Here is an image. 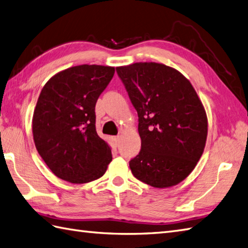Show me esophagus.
<instances>
[{
	"instance_id": "1",
	"label": "esophagus",
	"mask_w": 248,
	"mask_h": 248,
	"mask_svg": "<svg viewBox=\"0 0 248 248\" xmlns=\"http://www.w3.org/2000/svg\"><path fill=\"white\" fill-rule=\"evenodd\" d=\"M112 140H113L114 145L118 146V145H119V141H120V137H119V136H115V137H113Z\"/></svg>"
}]
</instances>
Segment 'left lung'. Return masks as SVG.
Here are the masks:
<instances>
[{
	"label": "left lung",
	"instance_id": "left-lung-1",
	"mask_svg": "<svg viewBox=\"0 0 248 248\" xmlns=\"http://www.w3.org/2000/svg\"><path fill=\"white\" fill-rule=\"evenodd\" d=\"M138 112L141 151L129 167L142 183L170 188L191 174L206 145L208 119L190 80L158 62L117 67Z\"/></svg>",
	"mask_w": 248,
	"mask_h": 248
}]
</instances>
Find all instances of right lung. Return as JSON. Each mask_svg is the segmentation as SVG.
Wrapping results in <instances>:
<instances>
[{"mask_svg": "<svg viewBox=\"0 0 248 248\" xmlns=\"http://www.w3.org/2000/svg\"><path fill=\"white\" fill-rule=\"evenodd\" d=\"M114 67L80 64L56 73L43 86L32 114L38 153L58 178L87 184L105 174L111 147L98 137L95 104Z\"/></svg>", "mask_w": 248, "mask_h": 248, "instance_id": "obj_1", "label": "right lung"}]
</instances>
